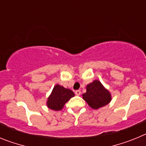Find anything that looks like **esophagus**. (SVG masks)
<instances>
[{"instance_id":"obj_1","label":"esophagus","mask_w":146,"mask_h":146,"mask_svg":"<svg viewBox=\"0 0 146 146\" xmlns=\"http://www.w3.org/2000/svg\"><path fill=\"white\" fill-rule=\"evenodd\" d=\"M75 94L77 95V96H80L81 94V91H80V90H77V91H75Z\"/></svg>"}]
</instances>
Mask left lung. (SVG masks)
Wrapping results in <instances>:
<instances>
[{
  "label": "left lung",
  "mask_w": 146,
  "mask_h": 146,
  "mask_svg": "<svg viewBox=\"0 0 146 146\" xmlns=\"http://www.w3.org/2000/svg\"><path fill=\"white\" fill-rule=\"evenodd\" d=\"M82 99L92 109L97 110L109 104L112 100L111 94L99 80H95L86 86V93Z\"/></svg>",
  "instance_id": "obj_1"
}]
</instances>
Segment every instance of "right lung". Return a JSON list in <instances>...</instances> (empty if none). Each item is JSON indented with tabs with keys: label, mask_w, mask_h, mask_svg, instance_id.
Masks as SVG:
<instances>
[{
	"label": "right lung",
	"mask_w": 146,
	"mask_h": 146,
	"mask_svg": "<svg viewBox=\"0 0 146 146\" xmlns=\"http://www.w3.org/2000/svg\"><path fill=\"white\" fill-rule=\"evenodd\" d=\"M74 96V94L72 90L65 88L59 84H56L47 98V108L55 111L61 110L64 107V104Z\"/></svg>",
	"instance_id": "right-lung-1"
}]
</instances>
